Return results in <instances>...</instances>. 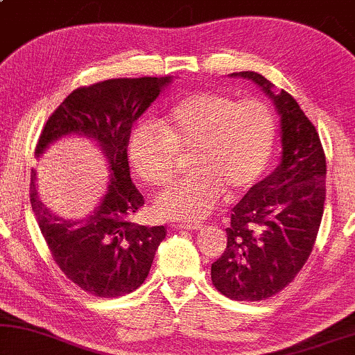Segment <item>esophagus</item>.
<instances>
[{
    "instance_id": "1",
    "label": "esophagus",
    "mask_w": 355,
    "mask_h": 355,
    "mask_svg": "<svg viewBox=\"0 0 355 355\" xmlns=\"http://www.w3.org/2000/svg\"><path fill=\"white\" fill-rule=\"evenodd\" d=\"M177 230H191V232H199V230H202L204 225L201 223H180V225H175Z\"/></svg>"
}]
</instances>
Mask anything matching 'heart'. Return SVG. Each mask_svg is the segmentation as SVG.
<instances>
[{
    "label": "heart",
    "mask_w": 355,
    "mask_h": 355,
    "mask_svg": "<svg viewBox=\"0 0 355 355\" xmlns=\"http://www.w3.org/2000/svg\"><path fill=\"white\" fill-rule=\"evenodd\" d=\"M275 143L277 119L267 103L196 92L173 104L156 125L139 123L127 151L133 172L151 187L171 180L175 154L191 151V173L159 194L153 211L164 220L198 222L223 191L234 198L262 178Z\"/></svg>",
    "instance_id": "b5f03b06"
}]
</instances>
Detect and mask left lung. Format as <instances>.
<instances>
[{"mask_svg":"<svg viewBox=\"0 0 355 355\" xmlns=\"http://www.w3.org/2000/svg\"><path fill=\"white\" fill-rule=\"evenodd\" d=\"M230 77L252 80L275 104L282 156L232 209L227 249L211 275L230 299L263 301L288 286L311 256L325 204L327 161L315 127L291 94L257 72Z\"/></svg>","mask_w":355,"mask_h":355,"instance_id":"left-lung-1","label":"left lung"}]
</instances>
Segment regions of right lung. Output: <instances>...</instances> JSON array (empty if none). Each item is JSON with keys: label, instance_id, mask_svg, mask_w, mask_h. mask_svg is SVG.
I'll use <instances>...</instances> for the list:
<instances>
[{"label": "right lung", "instance_id": "right-lung-1", "mask_svg": "<svg viewBox=\"0 0 355 355\" xmlns=\"http://www.w3.org/2000/svg\"><path fill=\"white\" fill-rule=\"evenodd\" d=\"M172 77L112 78L78 88L64 99L40 135L35 157L54 141L83 137L107 162L101 201L83 218H64L44 206L32 168L30 202L54 261L71 282L93 296L119 297L146 279L166 228L137 225L130 217L144 199L130 178L127 157L132 125L156 101Z\"/></svg>", "mask_w": 355, "mask_h": 355}]
</instances>
